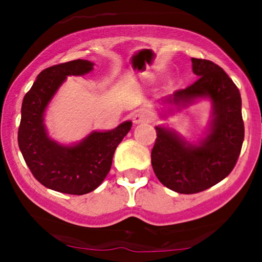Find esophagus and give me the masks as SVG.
Instances as JSON below:
<instances>
[{"label":"esophagus","instance_id":"34e87169","mask_svg":"<svg viewBox=\"0 0 262 262\" xmlns=\"http://www.w3.org/2000/svg\"><path fill=\"white\" fill-rule=\"evenodd\" d=\"M152 114L148 110H139L133 114V122L135 124H139V123H148L151 121Z\"/></svg>","mask_w":262,"mask_h":262}]
</instances>
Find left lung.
I'll list each match as a JSON object with an SVG mask.
<instances>
[{
	"label": "left lung",
	"mask_w": 262,
	"mask_h": 262,
	"mask_svg": "<svg viewBox=\"0 0 262 262\" xmlns=\"http://www.w3.org/2000/svg\"><path fill=\"white\" fill-rule=\"evenodd\" d=\"M197 80L173 93L167 102L180 103L209 97L213 118L201 145L186 144L175 132L156 127L151 165L162 185L177 193L192 194L224 180L236 165L244 141L242 97L233 80L210 60L192 58Z\"/></svg>",
	"instance_id": "left-lung-1"
}]
</instances>
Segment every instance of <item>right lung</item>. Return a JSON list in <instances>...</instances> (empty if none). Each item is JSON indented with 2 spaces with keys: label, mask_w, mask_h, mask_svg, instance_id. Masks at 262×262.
Returning a JSON list of instances; mask_svg holds the SVG:
<instances>
[{
  "label": "right lung",
  "mask_w": 262,
  "mask_h": 262,
  "mask_svg": "<svg viewBox=\"0 0 262 262\" xmlns=\"http://www.w3.org/2000/svg\"><path fill=\"white\" fill-rule=\"evenodd\" d=\"M93 64L73 60L44 69L22 102L18 145L29 170L45 187L68 194H86L103 182L118 144L130 130L124 122L110 132H93L75 146L59 145L48 138L43 114L69 75H85Z\"/></svg>",
  "instance_id": "obj_1"
}]
</instances>
